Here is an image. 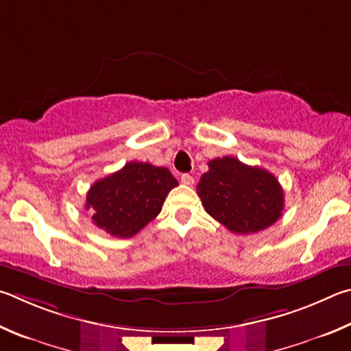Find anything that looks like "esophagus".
<instances>
[{
    "instance_id": "34e87169",
    "label": "esophagus",
    "mask_w": 351,
    "mask_h": 351,
    "mask_svg": "<svg viewBox=\"0 0 351 351\" xmlns=\"http://www.w3.org/2000/svg\"><path fill=\"white\" fill-rule=\"evenodd\" d=\"M180 180H182L183 185H186V186H191L193 183H194V177H193V176H189V174H182Z\"/></svg>"
}]
</instances>
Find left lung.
Listing matches in <instances>:
<instances>
[{
	"label": "left lung",
	"instance_id": "1",
	"mask_svg": "<svg viewBox=\"0 0 351 351\" xmlns=\"http://www.w3.org/2000/svg\"><path fill=\"white\" fill-rule=\"evenodd\" d=\"M208 166L197 194L205 211L231 232L262 231L282 216L284 189L271 172L230 156L214 158Z\"/></svg>",
	"mask_w": 351,
	"mask_h": 351
}]
</instances>
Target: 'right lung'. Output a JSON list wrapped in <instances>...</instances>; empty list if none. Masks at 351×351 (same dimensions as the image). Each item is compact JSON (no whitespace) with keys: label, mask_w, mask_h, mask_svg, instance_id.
Masks as SVG:
<instances>
[{"label":"right lung","mask_w":351,"mask_h":351,"mask_svg":"<svg viewBox=\"0 0 351 351\" xmlns=\"http://www.w3.org/2000/svg\"><path fill=\"white\" fill-rule=\"evenodd\" d=\"M177 185L168 168L129 162L90 186L84 208L92 211L98 228L128 239L158 216L166 195Z\"/></svg>","instance_id":"1"}]
</instances>
